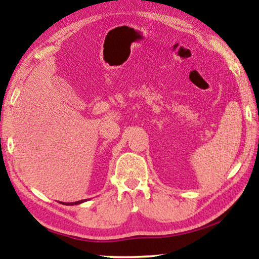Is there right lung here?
<instances>
[{
	"label": "right lung",
	"instance_id": "add662e5",
	"mask_svg": "<svg viewBox=\"0 0 259 259\" xmlns=\"http://www.w3.org/2000/svg\"><path fill=\"white\" fill-rule=\"evenodd\" d=\"M87 200H81V201H76V202H69V203H63V204H66V205H74V204H80L82 202H85Z\"/></svg>",
	"mask_w": 259,
	"mask_h": 259
}]
</instances>
